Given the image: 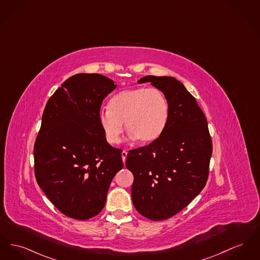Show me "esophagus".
<instances>
[{"mask_svg":"<svg viewBox=\"0 0 260 260\" xmlns=\"http://www.w3.org/2000/svg\"><path fill=\"white\" fill-rule=\"evenodd\" d=\"M126 155H127V152L125 151V150H122V161H123V163L125 162V159H126Z\"/></svg>","mask_w":260,"mask_h":260,"instance_id":"34e87169","label":"esophagus"}]
</instances>
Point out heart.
<instances>
[{"label": "heart", "instance_id": "obj_1", "mask_svg": "<svg viewBox=\"0 0 260 260\" xmlns=\"http://www.w3.org/2000/svg\"><path fill=\"white\" fill-rule=\"evenodd\" d=\"M169 117L166 95L157 88L141 86L115 94L108 102V109L100 111L98 120L111 144L120 142L123 122L131 138L148 144L163 135Z\"/></svg>", "mask_w": 260, "mask_h": 260}]
</instances>
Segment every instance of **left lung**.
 <instances>
[{
    "label": "left lung",
    "instance_id": "obj_1",
    "mask_svg": "<svg viewBox=\"0 0 260 260\" xmlns=\"http://www.w3.org/2000/svg\"><path fill=\"white\" fill-rule=\"evenodd\" d=\"M169 101L163 135L149 145L131 150L125 166L134 175L133 203L142 216L160 221L179 213L204 187L212 155L207 120L196 98L173 77L146 76Z\"/></svg>",
    "mask_w": 260,
    "mask_h": 260
}]
</instances>
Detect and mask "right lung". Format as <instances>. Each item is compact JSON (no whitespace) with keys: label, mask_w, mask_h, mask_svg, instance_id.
<instances>
[{"label":"right lung","mask_w":260,"mask_h":260,"mask_svg":"<svg viewBox=\"0 0 260 260\" xmlns=\"http://www.w3.org/2000/svg\"><path fill=\"white\" fill-rule=\"evenodd\" d=\"M117 87L109 77L77 74L50 97L34 145L36 181L61 213L87 220L103 209L123 167L100 126L103 99Z\"/></svg>","instance_id":"obj_1"}]
</instances>
